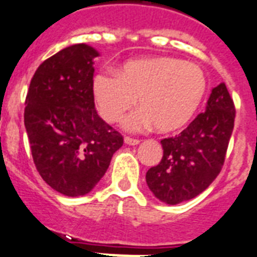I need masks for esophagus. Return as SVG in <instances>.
Wrapping results in <instances>:
<instances>
[{"label": "esophagus", "instance_id": "34e87169", "mask_svg": "<svg viewBox=\"0 0 257 257\" xmlns=\"http://www.w3.org/2000/svg\"><path fill=\"white\" fill-rule=\"evenodd\" d=\"M139 139H134V138H130V137H124V143L128 146H137L139 145Z\"/></svg>", "mask_w": 257, "mask_h": 257}]
</instances>
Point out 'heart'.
<instances>
[{"instance_id":"1","label":"heart","mask_w":257,"mask_h":257,"mask_svg":"<svg viewBox=\"0 0 257 257\" xmlns=\"http://www.w3.org/2000/svg\"><path fill=\"white\" fill-rule=\"evenodd\" d=\"M206 90V75L198 65L167 55L127 61L118 74L100 71L93 79L94 100L107 122H118L138 98L142 108L123 122L130 131L155 126L167 134L183 128L198 111Z\"/></svg>"}]
</instances>
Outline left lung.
<instances>
[{
	"label": "left lung",
	"instance_id": "8db88e82",
	"mask_svg": "<svg viewBox=\"0 0 257 257\" xmlns=\"http://www.w3.org/2000/svg\"><path fill=\"white\" fill-rule=\"evenodd\" d=\"M235 106L227 86L217 85L199 114L175 138L161 141L163 157L146 174L155 198L179 204L198 196L216 179L232 135Z\"/></svg>",
	"mask_w": 257,
	"mask_h": 257
}]
</instances>
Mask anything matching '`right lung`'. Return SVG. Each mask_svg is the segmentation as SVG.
<instances>
[{
    "label": "right lung",
    "instance_id": "right-lung-1",
    "mask_svg": "<svg viewBox=\"0 0 257 257\" xmlns=\"http://www.w3.org/2000/svg\"><path fill=\"white\" fill-rule=\"evenodd\" d=\"M86 44L65 47L33 75L25 127L42 179L65 196H83L106 174L122 135L98 115L93 95L94 58Z\"/></svg>",
    "mask_w": 257,
    "mask_h": 257
}]
</instances>
